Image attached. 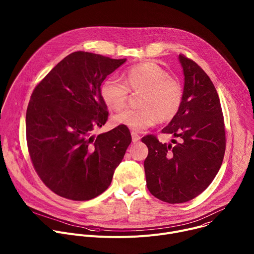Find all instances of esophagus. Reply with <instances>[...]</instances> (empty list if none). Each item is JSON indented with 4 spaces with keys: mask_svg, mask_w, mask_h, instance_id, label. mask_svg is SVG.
<instances>
[{
    "mask_svg": "<svg viewBox=\"0 0 254 254\" xmlns=\"http://www.w3.org/2000/svg\"><path fill=\"white\" fill-rule=\"evenodd\" d=\"M131 137H132V141L133 142H136L140 139V136L139 134L136 132V131H131Z\"/></svg>",
    "mask_w": 254,
    "mask_h": 254,
    "instance_id": "1",
    "label": "esophagus"
}]
</instances>
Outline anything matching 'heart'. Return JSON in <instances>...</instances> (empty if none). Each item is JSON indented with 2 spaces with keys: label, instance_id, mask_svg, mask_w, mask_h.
<instances>
[{
  "label": "heart",
  "instance_id": "heart-1",
  "mask_svg": "<svg viewBox=\"0 0 254 254\" xmlns=\"http://www.w3.org/2000/svg\"><path fill=\"white\" fill-rule=\"evenodd\" d=\"M129 91L140 92L136 110H126L114 117L117 125L134 130L153 126L159 120L169 122L183 103L184 88L177 78L155 61H144L128 68L125 83L110 77L100 86L103 103L113 111H121L127 102Z\"/></svg>",
  "mask_w": 254,
  "mask_h": 254
}]
</instances>
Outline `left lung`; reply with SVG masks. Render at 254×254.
<instances>
[{
  "instance_id": "obj_1",
  "label": "left lung",
  "mask_w": 254,
  "mask_h": 254,
  "mask_svg": "<svg viewBox=\"0 0 254 254\" xmlns=\"http://www.w3.org/2000/svg\"><path fill=\"white\" fill-rule=\"evenodd\" d=\"M184 72V98L177 116L162 129L180 141L162 143L155 135L141 141L149 154L144 160L147 187L156 198L171 204L200 195L218 173L225 153V127L220 99L206 72L180 54Z\"/></svg>"
}]
</instances>
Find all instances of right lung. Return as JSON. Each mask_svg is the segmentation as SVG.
<instances>
[{"instance_id": "obj_1", "label": "right lung", "mask_w": 254, "mask_h": 254, "mask_svg": "<svg viewBox=\"0 0 254 254\" xmlns=\"http://www.w3.org/2000/svg\"><path fill=\"white\" fill-rule=\"evenodd\" d=\"M126 61L73 52L33 90L26 114L28 150L35 171L55 194L86 201L111 185L130 132L125 126L96 138L91 132L108 118L100 85Z\"/></svg>"}]
</instances>
